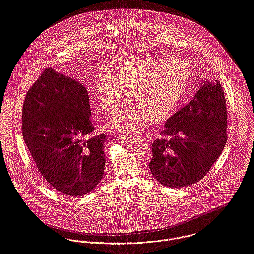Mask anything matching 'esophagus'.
Returning <instances> with one entry per match:
<instances>
[{"instance_id": "34e87169", "label": "esophagus", "mask_w": 254, "mask_h": 254, "mask_svg": "<svg viewBox=\"0 0 254 254\" xmlns=\"http://www.w3.org/2000/svg\"><path fill=\"white\" fill-rule=\"evenodd\" d=\"M115 138L117 140L125 141V140H127L129 138V135H127V134H115Z\"/></svg>"}]
</instances>
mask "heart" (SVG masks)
Here are the masks:
<instances>
[{
    "mask_svg": "<svg viewBox=\"0 0 254 254\" xmlns=\"http://www.w3.org/2000/svg\"><path fill=\"white\" fill-rule=\"evenodd\" d=\"M189 68L174 59L150 56L123 61L109 74L101 73L94 99L104 112H112L124 95L128 98L108 121L111 130L131 133L148 119L159 122L174 111L188 85Z\"/></svg>",
    "mask_w": 254,
    "mask_h": 254,
    "instance_id": "heart-1",
    "label": "heart"
}]
</instances>
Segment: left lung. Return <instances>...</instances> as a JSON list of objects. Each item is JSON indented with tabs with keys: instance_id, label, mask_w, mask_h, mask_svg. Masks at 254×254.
Masks as SVG:
<instances>
[{
	"instance_id": "obj_1",
	"label": "left lung",
	"mask_w": 254,
	"mask_h": 254,
	"mask_svg": "<svg viewBox=\"0 0 254 254\" xmlns=\"http://www.w3.org/2000/svg\"><path fill=\"white\" fill-rule=\"evenodd\" d=\"M226 97L220 83L203 82L192 100L174 113L155 140L149 164L165 186L184 187L202 179L228 140Z\"/></svg>"
}]
</instances>
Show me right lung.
Wrapping results in <instances>:
<instances>
[{
	"instance_id": "1",
	"label": "right lung",
	"mask_w": 254,
	"mask_h": 254,
	"mask_svg": "<svg viewBox=\"0 0 254 254\" xmlns=\"http://www.w3.org/2000/svg\"><path fill=\"white\" fill-rule=\"evenodd\" d=\"M85 86L46 68L28 89L21 116L24 142L39 173L54 189L79 197L103 177L106 136H93Z\"/></svg>"
}]
</instances>
